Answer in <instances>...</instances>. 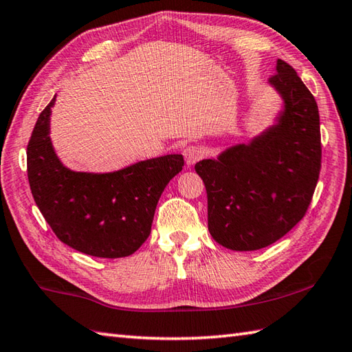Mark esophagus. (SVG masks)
Returning <instances> with one entry per match:
<instances>
[{"label": "esophagus", "instance_id": "esophagus-1", "mask_svg": "<svg viewBox=\"0 0 352 352\" xmlns=\"http://www.w3.org/2000/svg\"><path fill=\"white\" fill-rule=\"evenodd\" d=\"M186 163L188 164H195L197 162H199L204 157V149L201 148L199 145H189L186 146V149L183 151Z\"/></svg>", "mask_w": 352, "mask_h": 352}]
</instances>
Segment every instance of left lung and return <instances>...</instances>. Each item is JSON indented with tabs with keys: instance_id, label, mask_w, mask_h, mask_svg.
<instances>
[{
	"instance_id": "obj_1",
	"label": "left lung",
	"mask_w": 352,
	"mask_h": 352,
	"mask_svg": "<svg viewBox=\"0 0 352 352\" xmlns=\"http://www.w3.org/2000/svg\"><path fill=\"white\" fill-rule=\"evenodd\" d=\"M269 83L284 101L276 122L250 144L195 164L207 190L208 231L233 251H256L287 234L304 218L319 178L315 96L280 58Z\"/></svg>"
}]
</instances>
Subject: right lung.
Listing matches in <instances>:
<instances>
[{"label": "right lung", "mask_w": 352, "mask_h": 352, "mask_svg": "<svg viewBox=\"0 0 352 352\" xmlns=\"http://www.w3.org/2000/svg\"><path fill=\"white\" fill-rule=\"evenodd\" d=\"M56 96L37 118L27 146V174L36 206L54 234L87 256H131L149 233L166 184L184 166L182 154L144 160L109 174L71 170L50 139Z\"/></svg>", "instance_id": "obj_1"}]
</instances>
